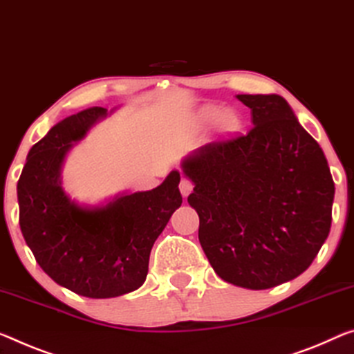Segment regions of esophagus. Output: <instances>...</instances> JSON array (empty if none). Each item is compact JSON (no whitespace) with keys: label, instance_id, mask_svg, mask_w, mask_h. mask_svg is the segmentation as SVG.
Masks as SVG:
<instances>
[{"label":"esophagus","instance_id":"esophagus-1","mask_svg":"<svg viewBox=\"0 0 354 354\" xmlns=\"http://www.w3.org/2000/svg\"><path fill=\"white\" fill-rule=\"evenodd\" d=\"M178 188H180V193H182V196L183 198H187V196L193 192V183L188 180V178H185V177H182V180H180V183H178Z\"/></svg>","mask_w":354,"mask_h":354}]
</instances>
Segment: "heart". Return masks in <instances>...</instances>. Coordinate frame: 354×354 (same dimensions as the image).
Listing matches in <instances>:
<instances>
[{
  "label": "heart",
  "instance_id": "heart-1",
  "mask_svg": "<svg viewBox=\"0 0 354 354\" xmlns=\"http://www.w3.org/2000/svg\"><path fill=\"white\" fill-rule=\"evenodd\" d=\"M194 124L198 128H207L215 124L216 131L221 136H231L241 128V117L234 111H225L216 106H205L194 117Z\"/></svg>",
  "mask_w": 354,
  "mask_h": 354
}]
</instances>
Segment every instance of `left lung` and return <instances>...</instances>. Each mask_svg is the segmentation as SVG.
Listing matches in <instances>:
<instances>
[{
    "label": "left lung",
    "mask_w": 354,
    "mask_h": 354,
    "mask_svg": "<svg viewBox=\"0 0 354 354\" xmlns=\"http://www.w3.org/2000/svg\"><path fill=\"white\" fill-rule=\"evenodd\" d=\"M252 111L245 136L210 142L182 161L193 182L199 242L216 275L247 290L296 279L333 221L328 160L279 95H237Z\"/></svg>",
    "instance_id": "8db88e82"
}]
</instances>
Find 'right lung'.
<instances>
[{"mask_svg":"<svg viewBox=\"0 0 354 354\" xmlns=\"http://www.w3.org/2000/svg\"><path fill=\"white\" fill-rule=\"evenodd\" d=\"M111 113L91 107L57 123L31 147L17 183L20 230L37 264L59 286L91 299L142 286L151 247L182 204L178 171L150 192L122 193L100 205H80L66 194L68 151Z\"/></svg>","mask_w":354,"mask_h":354,"instance_id":"1","label":"right lung"}]
</instances>
